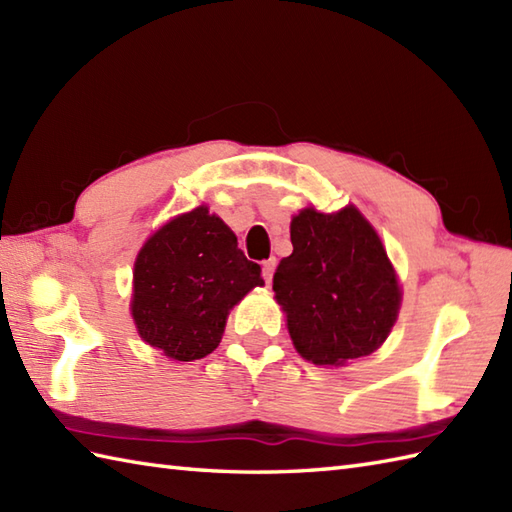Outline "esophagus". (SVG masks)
I'll return each mask as SVG.
<instances>
[{
  "instance_id": "esophagus-1",
  "label": "esophagus",
  "mask_w": 512,
  "mask_h": 512,
  "mask_svg": "<svg viewBox=\"0 0 512 512\" xmlns=\"http://www.w3.org/2000/svg\"><path fill=\"white\" fill-rule=\"evenodd\" d=\"M275 268H277V259H275V257H270L268 262H264V266H262V277H264L266 284H270V281H273Z\"/></svg>"
}]
</instances>
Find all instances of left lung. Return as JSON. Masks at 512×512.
Instances as JSON below:
<instances>
[{"label": "left lung", "mask_w": 512, "mask_h": 512, "mask_svg": "<svg viewBox=\"0 0 512 512\" xmlns=\"http://www.w3.org/2000/svg\"><path fill=\"white\" fill-rule=\"evenodd\" d=\"M290 242L273 290L297 352L314 365H343L378 350L396 323L400 288L374 228L354 206L303 209Z\"/></svg>", "instance_id": "left-lung-1"}]
</instances>
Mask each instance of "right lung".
<instances>
[{
	"mask_svg": "<svg viewBox=\"0 0 512 512\" xmlns=\"http://www.w3.org/2000/svg\"><path fill=\"white\" fill-rule=\"evenodd\" d=\"M220 217L198 206L147 239L134 264L132 317L151 347L176 361H198L222 341L228 310L262 286Z\"/></svg>",
	"mask_w": 512,
	"mask_h": 512,
	"instance_id": "obj_1",
	"label": "right lung"
}]
</instances>
